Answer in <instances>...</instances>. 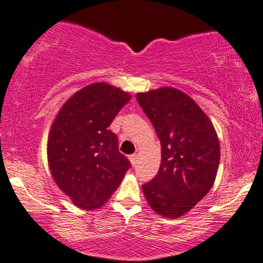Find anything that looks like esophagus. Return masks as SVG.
Wrapping results in <instances>:
<instances>
[{
    "mask_svg": "<svg viewBox=\"0 0 263 263\" xmlns=\"http://www.w3.org/2000/svg\"><path fill=\"white\" fill-rule=\"evenodd\" d=\"M128 158H129V161H130V163L133 165H135L136 164V162H138V155H130V156H128Z\"/></svg>",
    "mask_w": 263,
    "mask_h": 263,
    "instance_id": "esophagus-1",
    "label": "esophagus"
}]
</instances>
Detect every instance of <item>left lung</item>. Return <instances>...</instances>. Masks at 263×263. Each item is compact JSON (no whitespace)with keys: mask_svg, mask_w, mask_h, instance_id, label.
<instances>
[{"mask_svg":"<svg viewBox=\"0 0 263 263\" xmlns=\"http://www.w3.org/2000/svg\"><path fill=\"white\" fill-rule=\"evenodd\" d=\"M162 145L158 174L142 186L151 209L177 219L213 187L220 142L213 123L197 102L172 87L136 94Z\"/></svg>","mask_w":263,"mask_h":263,"instance_id":"obj_1","label":"left lung"}]
</instances>
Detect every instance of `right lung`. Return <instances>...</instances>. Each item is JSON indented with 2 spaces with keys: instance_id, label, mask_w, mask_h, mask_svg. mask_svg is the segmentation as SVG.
Instances as JSON below:
<instances>
[{
  "instance_id": "add662e5",
  "label": "right lung",
  "mask_w": 263,
  "mask_h": 263,
  "mask_svg": "<svg viewBox=\"0 0 263 263\" xmlns=\"http://www.w3.org/2000/svg\"><path fill=\"white\" fill-rule=\"evenodd\" d=\"M132 95L98 82L76 91L58 112L47 157L54 181L84 210L107 202L130 168L108 127Z\"/></svg>"
}]
</instances>
